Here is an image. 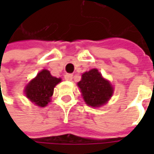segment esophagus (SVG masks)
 Returning <instances> with one entry per match:
<instances>
[{"instance_id":"obj_1","label":"esophagus","mask_w":154,"mask_h":154,"mask_svg":"<svg viewBox=\"0 0 154 154\" xmlns=\"http://www.w3.org/2000/svg\"><path fill=\"white\" fill-rule=\"evenodd\" d=\"M65 80H68V81H71V80H73V74H65Z\"/></svg>"}]
</instances>
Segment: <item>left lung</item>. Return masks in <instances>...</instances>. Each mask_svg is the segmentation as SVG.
<instances>
[{"mask_svg": "<svg viewBox=\"0 0 154 154\" xmlns=\"http://www.w3.org/2000/svg\"><path fill=\"white\" fill-rule=\"evenodd\" d=\"M78 86L86 104L95 108L107 103L114 92L109 80L103 78L97 68H92L82 74Z\"/></svg>", "mask_w": 154, "mask_h": 154, "instance_id": "obj_1", "label": "left lung"}]
</instances>
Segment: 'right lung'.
<instances>
[{
	"instance_id": "1",
	"label": "right lung",
	"mask_w": 154,
	"mask_h": 154,
	"mask_svg": "<svg viewBox=\"0 0 154 154\" xmlns=\"http://www.w3.org/2000/svg\"><path fill=\"white\" fill-rule=\"evenodd\" d=\"M61 78L52 76L50 71L43 69L26 86L25 93L30 101L40 107H45L51 102L54 87L61 82Z\"/></svg>"
}]
</instances>
